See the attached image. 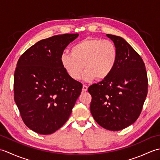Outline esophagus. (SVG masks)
Here are the masks:
<instances>
[{"label": "esophagus", "mask_w": 160, "mask_h": 160, "mask_svg": "<svg viewBox=\"0 0 160 160\" xmlns=\"http://www.w3.org/2000/svg\"><path fill=\"white\" fill-rule=\"evenodd\" d=\"M88 89V87L86 86V85H83L82 87V91H84V92H85V91H87Z\"/></svg>", "instance_id": "34e87169"}]
</instances>
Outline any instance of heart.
Returning <instances> with one entry per match:
<instances>
[{
  "label": "heart",
  "instance_id": "1",
  "mask_svg": "<svg viewBox=\"0 0 160 160\" xmlns=\"http://www.w3.org/2000/svg\"><path fill=\"white\" fill-rule=\"evenodd\" d=\"M118 60V51L108 40L87 38L78 42L71 49V54L62 53L60 60L67 74L78 80L86 69L83 78L87 82L104 80L113 71Z\"/></svg>",
  "mask_w": 160,
  "mask_h": 160
}]
</instances>
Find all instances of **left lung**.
Here are the masks:
<instances>
[{
    "instance_id": "left-lung-1",
    "label": "left lung",
    "mask_w": 160,
    "mask_h": 160,
    "mask_svg": "<svg viewBox=\"0 0 160 160\" xmlns=\"http://www.w3.org/2000/svg\"><path fill=\"white\" fill-rule=\"evenodd\" d=\"M118 51L113 71L88 89L92 100L91 115L102 127L120 131L133 124L140 115L148 92V79L140 56L120 36L107 34Z\"/></svg>"
}]
</instances>
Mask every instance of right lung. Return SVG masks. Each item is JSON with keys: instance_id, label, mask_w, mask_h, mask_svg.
Returning <instances> with one entry per match:
<instances>
[{"instance_id": "right-lung-1", "label": "right lung", "mask_w": 160, "mask_h": 160, "mask_svg": "<svg viewBox=\"0 0 160 160\" xmlns=\"http://www.w3.org/2000/svg\"><path fill=\"white\" fill-rule=\"evenodd\" d=\"M79 34L43 39L20 56L14 73V100L25 125L49 135L65 124L82 91L80 82L68 76L60 58Z\"/></svg>"}]
</instances>
